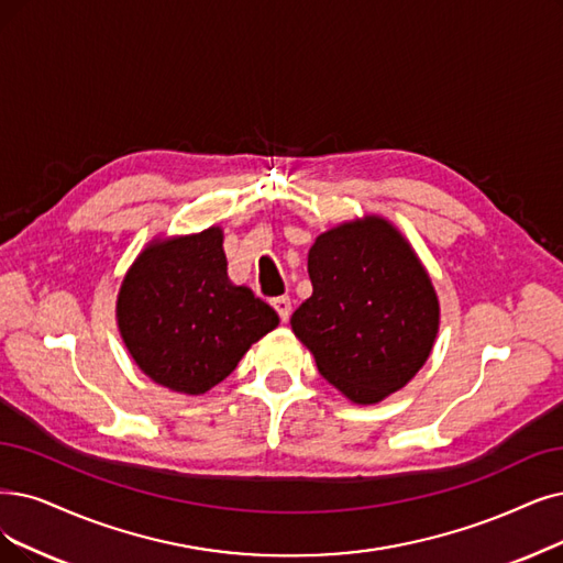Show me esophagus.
I'll use <instances>...</instances> for the list:
<instances>
[{"instance_id": "1", "label": "esophagus", "mask_w": 563, "mask_h": 563, "mask_svg": "<svg viewBox=\"0 0 563 563\" xmlns=\"http://www.w3.org/2000/svg\"><path fill=\"white\" fill-rule=\"evenodd\" d=\"M273 307L277 309V313H279V319L286 323L288 321V317H290V300L288 298H275L273 300Z\"/></svg>"}]
</instances>
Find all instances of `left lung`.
Instances as JSON below:
<instances>
[{"mask_svg":"<svg viewBox=\"0 0 563 563\" xmlns=\"http://www.w3.org/2000/svg\"><path fill=\"white\" fill-rule=\"evenodd\" d=\"M307 269L313 290L290 328L328 384L355 404L407 386L439 332L437 290L407 238L376 214L346 221L311 244Z\"/></svg>","mask_w":563,"mask_h":563,"instance_id":"obj_1","label":"left lung"}]
</instances>
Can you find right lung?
<instances>
[{
  "mask_svg": "<svg viewBox=\"0 0 563 563\" xmlns=\"http://www.w3.org/2000/svg\"><path fill=\"white\" fill-rule=\"evenodd\" d=\"M223 231L150 242L124 275L118 328L136 365L168 390L203 395L221 384L277 311L229 279Z\"/></svg>",
  "mask_w": 563,
  "mask_h": 563,
  "instance_id": "1",
  "label": "right lung"
}]
</instances>
